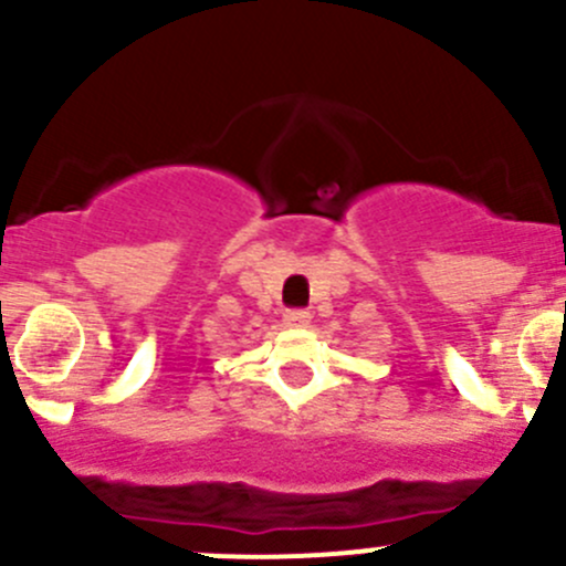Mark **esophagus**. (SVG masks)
I'll list each match as a JSON object with an SVG mask.
<instances>
[{
  "instance_id": "1",
  "label": "esophagus",
  "mask_w": 566,
  "mask_h": 566,
  "mask_svg": "<svg viewBox=\"0 0 566 566\" xmlns=\"http://www.w3.org/2000/svg\"><path fill=\"white\" fill-rule=\"evenodd\" d=\"M310 319H312L310 312L293 310L284 315V325H290V328H304V325H310Z\"/></svg>"
}]
</instances>
